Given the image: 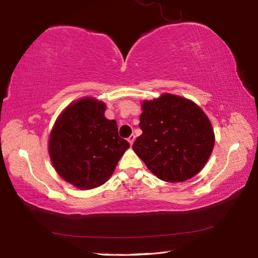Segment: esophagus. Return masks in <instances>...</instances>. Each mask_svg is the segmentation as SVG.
<instances>
[{"label":"esophagus","instance_id":"1","mask_svg":"<svg viewBox=\"0 0 258 258\" xmlns=\"http://www.w3.org/2000/svg\"><path fill=\"white\" fill-rule=\"evenodd\" d=\"M128 142H129V144H130V145H133V144H134V142H135V135H131V136H129V137H128Z\"/></svg>","mask_w":258,"mask_h":258}]
</instances>
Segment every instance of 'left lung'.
<instances>
[{"label":"left lung","mask_w":258,"mask_h":258,"mask_svg":"<svg viewBox=\"0 0 258 258\" xmlns=\"http://www.w3.org/2000/svg\"><path fill=\"white\" fill-rule=\"evenodd\" d=\"M143 134L133 148L153 174L166 182H183L201 171L215 145L206 113L192 101L163 94L143 103Z\"/></svg>","instance_id":"left-lung-1"}]
</instances>
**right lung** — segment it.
<instances>
[{"instance_id":"right-lung-1","label":"right lung","mask_w":258,"mask_h":258,"mask_svg":"<svg viewBox=\"0 0 258 258\" xmlns=\"http://www.w3.org/2000/svg\"><path fill=\"white\" fill-rule=\"evenodd\" d=\"M105 104L91 98L72 103L57 119L49 139V155L60 176L76 187H98L112 175L129 148L115 120L104 116Z\"/></svg>"}]
</instances>
